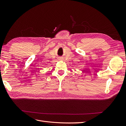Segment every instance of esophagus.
Returning <instances> with one entry per match:
<instances>
[{
  "mask_svg": "<svg viewBox=\"0 0 126 126\" xmlns=\"http://www.w3.org/2000/svg\"><path fill=\"white\" fill-rule=\"evenodd\" d=\"M60 60H62V58H60Z\"/></svg>",
  "mask_w": 126,
  "mask_h": 126,
  "instance_id": "34e87169",
  "label": "esophagus"
}]
</instances>
